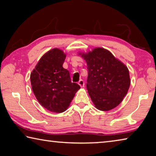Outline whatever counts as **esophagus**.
<instances>
[{
    "instance_id": "esophagus-1",
    "label": "esophagus",
    "mask_w": 156,
    "mask_h": 156,
    "mask_svg": "<svg viewBox=\"0 0 156 156\" xmlns=\"http://www.w3.org/2000/svg\"><path fill=\"white\" fill-rule=\"evenodd\" d=\"M78 84L80 86V87H84V83L83 80H80L78 82Z\"/></svg>"
}]
</instances>
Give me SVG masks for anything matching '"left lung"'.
I'll use <instances>...</instances> for the list:
<instances>
[{"mask_svg": "<svg viewBox=\"0 0 156 156\" xmlns=\"http://www.w3.org/2000/svg\"><path fill=\"white\" fill-rule=\"evenodd\" d=\"M79 54L87 65V89L96 109L109 111L117 107L130 86L127 67L102 47Z\"/></svg>", "mask_w": 156, "mask_h": 156, "instance_id": "obj_1", "label": "left lung"}]
</instances>
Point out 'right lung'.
Returning <instances> with one entry per match:
<instances>
[{"label":"right lung","instance_id":"obj_1","mask_svg":"<svg viewBox=\"0 0 156 156\" xmlns=\"http://www.w3.org/2000/svg\"><path fill=\"white\" fill-rule=\"evenodd\" d=\"M66 54L52 49L45 53L30 75L31 87L39 103L47 110L62 113L67 108L80 87L72 83L69 72L62 67Z\"/></svg>","mask_w":156,"mask_h":156}]
</instances>
